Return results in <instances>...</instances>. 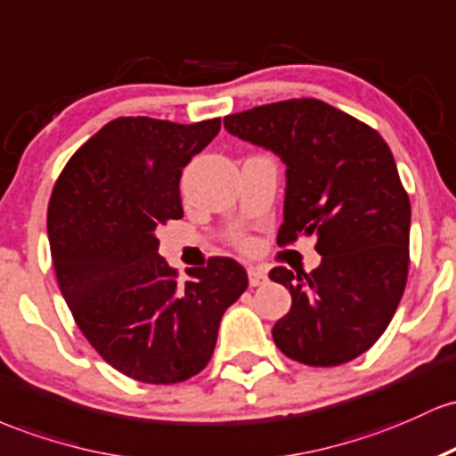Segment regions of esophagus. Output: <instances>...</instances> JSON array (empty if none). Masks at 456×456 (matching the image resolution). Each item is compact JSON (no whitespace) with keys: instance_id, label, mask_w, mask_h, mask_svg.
Listing matches in <instances>:
<instances>
[{"instance_id":"34e87169","label":"esophagus","mask_w":456,"mask_h":456,"mask_svg":"<svg viewBox=\"0 0 456 456\" xmlns=\"http://www.w3.org/2000/svg\"><path fill=\"white\" fill-rule=\"evenodd\" d=\"M248 278H249V286H260L267 282V271L263 267H249Z\"/></svg>"}]
</instances>
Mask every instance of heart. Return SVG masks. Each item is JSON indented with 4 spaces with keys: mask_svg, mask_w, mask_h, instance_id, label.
I'll list each match as a JSON object with an SVG mask.
<instances>
[{
    "mask_svg": "<svg viewBox=\"0 0 456 456\" xmlns=\"http://www.w3.org/2000/svg\"><path fill=\"white\" fill-rule=\"evenodd\" d=\"M234 243H237L241 249L252 248V239L245 237V234H234Z\"/></svg>",
    "mask_w": 456,
    "mask_h": 456,
    "instance_id": "heart-1",
    "label": "heart"
}]
</instances>
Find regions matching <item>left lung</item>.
<instances>
[{"label": "left lung", "instance_id": "1", "mask_svg": "<svg viewBox=\"0 0 456 456\" xmlns=\"http://www.w3.org/2000/svg\"><path fill=\"white\" fill-rule=\"evenodd\" d=\"M228 133L286 163L278 245L316 237L321 265L275 267L293 297L273 340L305 366H340L370 349L390 325L409 271L411 204L390 146L319 99H290L224 118Z\"/></svg>", "mask_w": 456, "mask_h": 456}]
</instances>
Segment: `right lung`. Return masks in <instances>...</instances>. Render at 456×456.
<instances>
[{
    "label": "right lung",
    "instance_id": "add662e5",
    "mask_svg": "<svg viewBox=\"0 0 456 456\" xmlns=\"http://www.w3.org/2000/svg\"><path fill=\"white\" fill-rule=\"evenodd\" d=\"M222 120L107 122L70 157L49 200L60 290L96 353L142 383L185 381L211 360L219 321L243 290L237 260L213 256L187 282L159 256L157 230L183 217V167Z\"/></svg>",
    "mask_w": 456,
    "mask_h": 456
}]
</instances>
